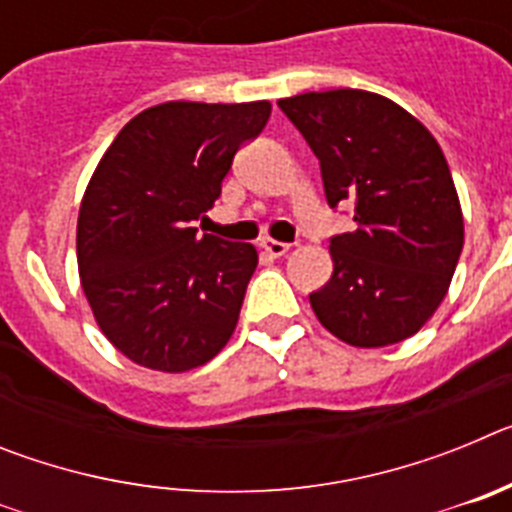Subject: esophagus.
Here are the masks:
<instances>
[{
	"mask_svg": "<svg viewBox=\"0 0 512 512\" xmlns=\"http://www.w3.org/2000/svg\"><path fill=\"white\" fill-rule=\"evenodd\" d=\"M261 251L269 253V256H284V253L289 251V243L271 241V238H264V241H261Z\"/></svg>",
	"mask_w": 512,
	"mask_h": 512,
	"instance_id": "obj_1",
	"label": "esophagus"
}]
</instances>
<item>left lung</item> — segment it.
<instances>
[{
    "label": "left lung",
    "mask_w": 512,
    "mask_h": 512,
    "mask_svg": "<svg viewBox=\"0 0 512 512\" xmlns=\"http://www.w3.org/2000/svg\"><path fill=\"white\" fill-rule=\"evenodd\" d=\"M320 161L325 200L354 205L330 235L333 277L310 295L320 323L361 348L418 333L446 297L464 220L436 138L392 99L359 89L279 99Z\"/></svg>",
    "instance_id": "1"
}]
</instances>
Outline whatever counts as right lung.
I'll list each match as a JSON object with an SVG mask.
<instances>
[{
	"label": "right lung",
	"mask_w": 512,
	"mask_h": 512,
	"mask_svg": "<svg viewBox=\"0 0 512 512\" xmlns=\"http://www.w3.org/2000/svg\"><path fill=\"white\" fill-rule=\"evenodd\" d=\"M269 115V102L158 104L99 161L76 225L79 277L102 333L135 364L187 372L233 336L259 256L192 225Z\"/></svg>",
	"instance_id": "obj_1"
}]
</instances>
